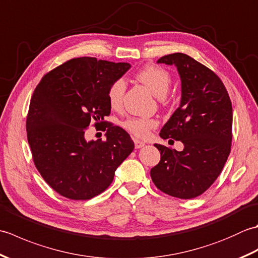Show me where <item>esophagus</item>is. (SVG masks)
I'll return each instance as SVG.
<instances>
[{"instance_id": "obj_1", "label": "esophagus", "mask_w": 258, "mask_h": 258, "mask_svg": "<svg viewBox=\"0 0 258 258\" xmlns=\"http://www.w3.org/2000/svg\"><path fill=\"white\" fill-rule=\"evenodd\" d=\"M134 144H135V149H141V147H143V146H145V143L144 142H142V141H140V140H134Z\"/></svg>"}]
</instances>
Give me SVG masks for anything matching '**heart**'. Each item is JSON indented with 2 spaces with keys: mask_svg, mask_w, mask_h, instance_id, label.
Listing matches in <instances>:
<instances>
[{
  "mask_svg": "<svg viewBox=\"0 0 258 258\" xmlns=\"http://www.w3.org/2000/svg\"><path fill=\"white\" fill-rule=\"evenodd\" d=\"M138 79L144 83L157 97H164L171 86L172 78L165 69L156 65H147L136 74ZM126 89L123 79L115 80L108 87L107 98L112 108H119L123 103ZM157 125V120L151 117H130L123 123V127L128 133L140 139H146L151 131Z\"/></svg>",
  "mask_w": 258,
  "mask_h": 258,
  "instance_id": "heart-1",
  "label": "heart"
}]
</instances>
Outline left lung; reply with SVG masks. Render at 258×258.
<instances>
[{"mask_svg":"<svg viewBox=\"0 0 258 258\" xmlns=\"http://www.w3.org/2000/svg\"><path fill=\"white\" fill-rule=\"evenodd\" d=\"M157 63L175 65L182 86L179 106L160 136L180 141L184 150L155 144L161 161L151 169V177L165 194L194 199L215 182L231 153L232 102L221 79L193 57L174 53Z\"/></svg>","mask_w":258,"mask_h":258,"instance_id":"obj_1","label":"left lung"}]
</instances>
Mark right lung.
Wrapping results in <instances>:
<instances>
[{
    "instance_id": "obj_1",
    "label": "right lung",
    "mask_w": 258,
    "mask_h": 258,
    "mask_svg": "<svg viewBox=\"0 0 258 258\" xmlns=\"http://www.w3.org/2000/svg\"><path fill=\"white\" fill-rule=\"evenodd\" d=\"M130 68L76 57L45 74L36 86L26 117L27 141L37 171L59 195L85 201L101 194L134 150L126 131L103 122L111 113L108 87ZM94 120L106 123L105 141L85 140Z\"/></svg>"
}]
</instances>
